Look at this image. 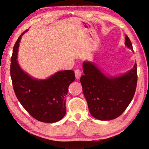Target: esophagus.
<instances>
[{
    "instance_id": "34e87169",
    "label": "esophagus",
    "mask_w": 149,
    "mask_h": 149,
    "mask_svg": "<svg viewBox=\"0 0 149 149\" xmlns=\"http://www.w3.org/2000/svg\"><path fill=\"white\" fill-rule=\"evenodd\" d=\"M74 73H75V77L76 78H77V79H79V78H80L81 75H82V71H80V69H76L75 71H74Z\"/></svg>"
}]
</instances>
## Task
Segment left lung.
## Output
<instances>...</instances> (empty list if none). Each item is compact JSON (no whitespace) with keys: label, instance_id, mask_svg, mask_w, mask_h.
Masks as SVG:
<instances>
[{"label":"left lung","instance_id":"obj_1","mask_svg":"<svg viewBox=\"0 0 149 149\" xmlns=\"http://www.w3.org/2000/svg\"><path fill=\"white\" fill-rule=\"evenodd\" d=\"M125 45L133 50L130 39L125 36ZM84 75L80 78L89 110L95 118L108 120L119 117L130 104L135 94L137 64L127 73L107 77L91 62H84Z\"/></svg>","mask_w":149,"mask_h":149}]
</instances>
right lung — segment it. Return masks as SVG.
<instances>
[{
    "label": "right lung",
    "mask_w": 149,
    "mask_h": 149,
    "mask_svg": "<svg viewBox=\"0 0 149 149\" xmlns=\"http://www.w3.org/2000/svg\"><path fill=\"white\" fill-rule=\"evenodd\" d=\"M21 33L14 45L11 58L10 75L17 98L23 108L36 120L44 123H55L66 113L65 97L69 86L75 79L73 71H59L48 79H33L18 65V47Z\"/></svg>",
    "instance_id": "1"
}]
</instances>
